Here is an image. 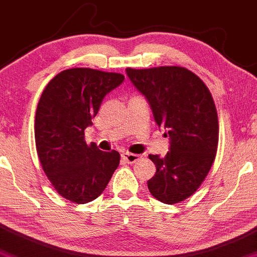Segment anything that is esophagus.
Masks as SVG:
<instances>
[{"label": "esophagus", "mask_w": 257, "mask_h": 257, "mask_svg": "<svg viewBox=\"0 0 257 257\" xmlns=\"http://www.w3.org/2000/svg\"><path fill=\"white\" fill-rule=\"evenodd\" d=\"M121 159H123L124 163L128 164H136L137 161L140 160V156L137 155V154L132 153H123L121 154Z\"/></svg>", "instance_id": "obj_1"}]
</instances>
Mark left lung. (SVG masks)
Instances as JSON below:
<instances>
[{
    "instance_id": "1",
    "label": "left lung",
    "mask_w": 257,
    "mask_h": 257,
    "mask_svg": "<svg viewBox=\"0 0 257 257\" xmlns=\"http://www.w3.org/2000/svg\"><path fill=\"white\" fill-rule=\"evenodd\" d=\"M126 74L149 101L164 136L170 137L165 158L149 155L156 174L148 188L163 203L185 201L203 183L217 154L219 124L210 91L186 67H128Z\"/></svg>"
}]
</instances>
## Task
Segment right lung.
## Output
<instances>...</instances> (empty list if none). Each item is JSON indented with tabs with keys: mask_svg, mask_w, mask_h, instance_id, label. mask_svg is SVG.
Masks as SVG:
<instances>
[{
	"mask_svg": "<svg viewBox=\"0 0 257 257\" xmlns=\"http://www.w3.org/2000/svg\"><path fill=\"white\" fill-rule=\"evenodd\" d=\"M123 81L117 72L74 67L50 80L38 102V158L56 192L72 203L96 199L119 165L118 151H101L94 143H86L85 129L104 96Z\"/></svg>",
	"mask_w": 257,
	"mask_h": 257,
	"instance_id": "add662e5",
	"label": "right lung"
}]
</instances>
